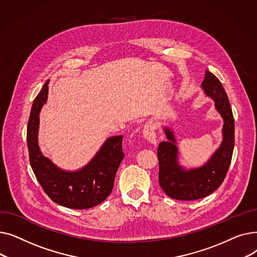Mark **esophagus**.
<instances>
[{"mask_svg": "<svg viewBox=\"0 0 257 257\" xmlns=\"http://www.w3.org/2000/svg\"><path fill=\"white\" fill-rule=\"evenodd\" d=\"M143 137L147 142H149L152 145L157 144V139L155 134V128L152 124H146L143 129Z\"/></svg>", "mask_w": 257, "mask_h": 257, "instance_id": "34e87169", "label": "esophagus"}]
</instances>
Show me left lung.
<instances>
[{
    "instance_id": "1",
    "label": "left lung",
    "mask_w": 257,
    "mask_h": 257,
    "mask_svg": "<svg viewBox=\"0 0 257 257\" xmlns=\"http://www.w3.org/2000/svg\"><path fill=\"white\" fill-rule=\"evenodd\" d=\"M201 87L213 100L215 109L223 117V140L206 164L199 168L185 169L179 164L174 131L170 127H164L168 141L161 142L158 146V179L164 192L176 200H197L213 193L224 181L232 158L234 118L227 93L220 80L209 71L205 72Z\"/></svg>"
}]
</instances>
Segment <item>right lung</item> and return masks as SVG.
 <instances>
[{
    "instance_id": "add662e5",
    "label": "right lung",
    "mask_w": 257,
    "mask_h": 257,
    "mask_svg": "<svg viewBox=\"0 0 257 257\" xmlns=\"http://www.w3.org/2000/svg\"><path fill=\"white\" fill-rule=\"evenodd\" d=\"M49 80L35 98L27 127L30 165L36 179L55 203L73 209L96 206L110 195L116 171L125 154L123 136L108 138L87 165L78 171H65L46 157L38 146L39 113L48 100Z\"/></svg>"
}]
</instances>
